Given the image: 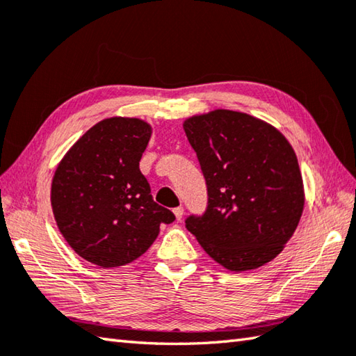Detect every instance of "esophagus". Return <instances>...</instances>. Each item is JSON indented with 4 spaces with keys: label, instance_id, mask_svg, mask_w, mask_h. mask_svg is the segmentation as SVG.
<instances>
[{
    "label": "esophagus",
    "instance_id": "1",
    "mask_svg": "<svg viewBox=\"0 0 356 356\" xmlns=\"http://www.w3.org/2000/svg\"><path fill=\"white\" fill-rule=\"evenodd\" d=\"M172 213H174V216H176V219L180 220V219H182V216H184V207H176L172 210Z\"/></svg>",
    "mask_w": 356,
    "mask_h": 356
}]
</instances>
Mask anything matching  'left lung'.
Masks as SVG:
<instances>
[{
	"label": "left lung",
	"instance_id": "obj_1",
	"mask_svg": "<svg viewBox=\"0 0 356 356\" xmlns=\"http://www.w3.org/2000/svg\"><path fill=\"white\" fill-rule=\"evenodd\" d=\"M207 184V208L185 219L202 248L232 271L253 270L282 252L304 208L293 148L280 131L236 111L184 123Z\"/></svg>",
	"mask_w": 356,
	"mask_h": 356
}]
</instances>
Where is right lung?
Listing matches in <instances>:
<instances>
[{
	"label": "right lung",
	"mask_w": 356,
	"mask_h": 356,
	"mask_svg": "<svg viewBox=\"0 0 356 356\" xmlns=\"http://www.w3.org/2000/svg\"><path fill=\"white\" fill-rule=\"evenodd\" d=\"M151 127L138 118L97 123L63 157L52 180V211L63 238L103 268L140 257L159 227L176 219L156 204L138 162Z\"/></svg>",
	"instance_id": "add662e5"
}]
</instances>
